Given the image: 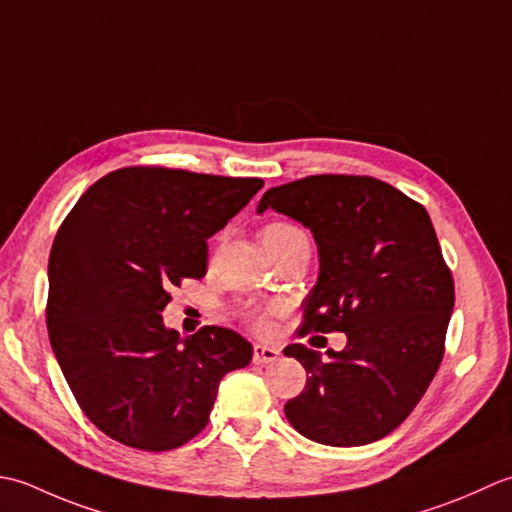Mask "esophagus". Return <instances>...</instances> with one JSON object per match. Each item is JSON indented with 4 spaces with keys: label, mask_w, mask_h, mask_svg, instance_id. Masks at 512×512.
<instances>
[{
    "label": "esophagus",
    "mask_w": 512,
    "mask_h": 512,
    "mask_svg": "<svg viewBox=\"0 0 512 512\" xmlns=\"http://www.w3.org/2000/svg\"><path fill=\"white\" fill-rule=\"evenodd\" d=\"M280 358V351L276 347H267V344H254V362L256 364H271Z\"/></svg>",
    "instance_id": "1"
}]
</instances>
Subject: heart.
<instances>
[{"label":"heart","instance_id":"obj_1","mask_svg":"<svg viewBox=\"0 0 512 512\" xmlns=\"http://www.w3.org/2000/svg\"><path fill=\"white\" fill-rule=\"evenodd\" d=\"M302 234L298 227L289 225V223H271L263 229V243H274V241H283V238H289V236H298ZM254 325L258 329L265 327V318L263 316H254Z\"/></svg>","mask_w":512,"mask_h":512}]
</instances>
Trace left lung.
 <instances>
[{
	"instance_id": "left-lung-1",
	"label": "left lung",
	"mask_w": 512,
	"mask_h": 512,
	"mask_svg": "<svg viewBox=\"0 0 512 512\" xmlns=\"http://www.w3.org/2000/svg\"><path fill=\"white\" fill-rule=\"evenodd\" d=\"M305 225L318 245L305 331H342L347 347L320 358L302 344L285 356L309 373L285 404L294 429L327 446H362L398 429L444 356L455 291L429 214L371 176L320 174L271 187L258 214Z\"/></svg>"
}]
</instances>
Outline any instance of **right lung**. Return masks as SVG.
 <instances>
[{"label": "right lung", "instance_id": "add662e5", "mask_svg": "<svg viewBox=\"0 0 512 512\" xmlns=\"http://www.w3.org/2000/svg\"><path fill=\"white\" fill-rule=\"evenodd\" d=\"M260 179L123 168L90 185L48 260L52 351L88 420L141 451H172L205 429L223 375L252 362L236 331L181 338L161 311L183 278H203L207 238Z\"/></svg>", "mask_w": 512, "mask_h": 512}]
</instances>
